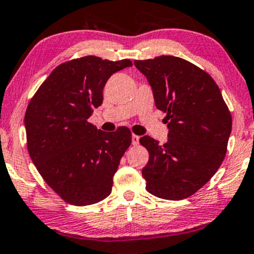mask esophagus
I'll return each mask as SVG.
<instances>
[{
  "mask_svg": "<svg viewBox=\"0 0 254 254\" xmlns=\"http://www.w3.org/2000/svg\"><path fill=\"white\" fill-rule=\"evenodd\" d=\"M139 140H140V136L135 135V134H133V135H132V143H133V145H137V143H139Z\"/></svg>",
  "mask_w": 254,
  "mask_h": 254,
  "instance_id": "obj_1",
  "label": "esophagus"
}]
</instances>
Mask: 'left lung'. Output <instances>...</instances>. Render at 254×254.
<instances>
[{
	"label": "left lung",
	"instance_id": "left-lung-1",
	"mask_svg": "<svg viewBox=\"0 0 254 254\" xmlns=\"http://www.w3.org/2000/svg\"><path fill=\"white\" fill-rule=\"evenodd\" d=\"M134 64L147 77L168 127L164 145L148 135L140 139L149 153L142 168L146 190L161 199H186L223 164L231 113L214 80L184 59L162 55Z\"/></svg>",
	"mask_w": 254,
	"mask_h": 254
}]
</instances>
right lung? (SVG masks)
I'll use <instances>...</instances> for the list:
<instances>
[{"label": "right lung", "instance_id": "right-lung-1", "mask_svg": "<svg viewBox=\"0 0 254 254\" xmlns=\"http://www.w3.org/2000/svg\"><path fill=\"white\" fill-rule=\"evenodd\" d=\"M132 61L84 56L55 68L24 115L27 147L41 177L65 202L92 205L111 194L113 177L132 142L127 127L102 132L89 124L103 87Z\"/></svg>", "mask_w": 254, "mask_h": 254}]
</instances>
